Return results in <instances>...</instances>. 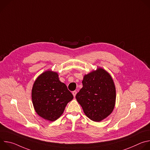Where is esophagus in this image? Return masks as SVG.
<instances>
[{
  "mask_svg": "<svg viewBox=\"0 0 150 150\" xmlns=\"http://www.w3.org/2000/svg\"><path fill=\"white\" fill-rule=\"evenodd\" d=\"M76 93H77V91H72V94H73V96H74V97H75Z\"/></svg>",
  "mask_w": 150,
  "mask_h": 150,
  "instance_id": "esophagus-1",
  "label": "esophagus"
}]
</instances>
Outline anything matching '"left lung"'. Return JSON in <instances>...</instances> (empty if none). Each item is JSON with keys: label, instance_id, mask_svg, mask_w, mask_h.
Listing matches in <instances>:
<instances>
[{"label": "left lung", "instance_id": "8db88e82", "mask_svg": "<svg viewBox=\"0 0 150 150\" xmlns=\"http://www.w3.org/2000/svg\"><path fill=\"white\" fill-rule=\"evenodd\" d=\"M83 87L76 95L85 115L94 122H100L113 112L116 102V88L110 75L101 68L85 75Z\"/></svg>", "mask_w": 150, "mask_h": 150}]
</instances>
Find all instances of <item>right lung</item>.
I'll return each instance as SVG.
<instances>
[{"mask_svg":"<svg viewBox=\"0 0 150 150\" xmlns=\"http://www.w3.org/2000/svg\"><path fill=\"white\" fill-rule=\"evenodd\" d=\"M31 97L36 113L52 122L60 117L67 104L74 98L67 85L59 81L58 74L51 71L37 77L33 84Z\"/></svg>","mask_w":150,"mask_h":150,"instance_id":"right-lung-1","label":"right lung"}]
</instances>
